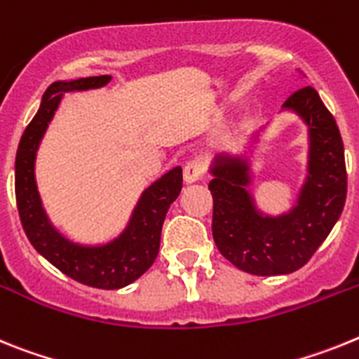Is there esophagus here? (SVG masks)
Listing matches in <instances>:
<instances>
[{
	"instance_id": "1",
	"label": "esophagus",
	"mask_w": 359,
	"mask_h": 359,
	"mask_svg": "<svg viewBox=\"0 0 359 359\" xmlns=\"http://www.w3.org/2000/svg\"><path fill=\"white\" fill-rule=\"evenodd\" d=\"M204 175V164L201 161H189L184 166V182L193 184L202 179Z\"/></svg>"
}]
</instances>
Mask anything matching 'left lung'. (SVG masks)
Instances as JSON below:
<instances>
[{"instance_id":"left-lung-1","label":"left lung","mask_w":359,"mask_h":359,"mask_svg":"<svg viewBox=\"0 0 359 359\" xmlns=\"http://www.w3.org/2000/svg\"><path fill=\"white\" fill-rule=\"evenodd\" d=\"M282 108L298 115L309 133L307 175L291 210L282 215L258 210L249 191L248 155L220 154L210 168L215 244L233 266L257 276L304 267L338 222L347 197L344 141L316 90H296ZM257 139L258 133L253 142Z\"/></svg>"}]
</instances>
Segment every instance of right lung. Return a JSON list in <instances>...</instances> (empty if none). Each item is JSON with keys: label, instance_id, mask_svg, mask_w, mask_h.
<instances>
[{"label": "right lung", "instance_id": "right-lung-1", "mask_svg": "<svg viewBox=\"0 0 359 359\" xmlns=\"http://www.w3.org/2000/svg\"><path fill=\"white\" fill-rule=\"evenodd\" d=\"M110 81L111 76H95L52 83L15 154V201L30 244L61 273L97 289L126 287L151 267L161 248L164 218L182 189V168L177 166L149 184L123 233L106 244H77L50 222L36 182V157L43 135L65 93L101 88Z\"/></svg>", "mask_w": 359, "mask_h": 359}]
</instances>
